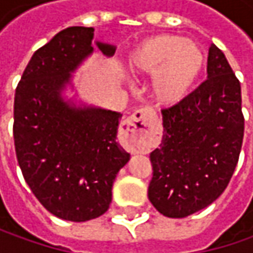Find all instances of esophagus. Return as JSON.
Segmentation results:
<instances>
[{"mask_svg":"<svg viewBox=\"0 0 253 253\" xmlns=\"http://www.w3.org/2000/svg\"><path fill=\"white\" fill-rule=\"evenodd\" d=\"M155 114L151 108L136 110L122 122V132L133 152H143L152 145V124Z\"/></svg>","mask_w":253,"mask_h":253,"instance_id":"obj_1","label":"esophagus"}]
</instances>
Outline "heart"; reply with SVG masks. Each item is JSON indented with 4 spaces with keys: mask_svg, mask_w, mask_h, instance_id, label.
Segmentation results:
<instances>
[{
    "mask_svg": "<svg viewBox=\"0 0 253 253\" xmlns=\"http://www.w3.org/2000/svg\"><path fill=\"white\" fill-rule=\"evenodd\" d=\"M206 63V53L199 44L170 34L143 39L125 57V64L132 74L153 76V98L168 108L181 104L193 92Z\"/></svg>",
    "mask_w": 253,
    "mask_h": 253,
    "instance_id": "1",
    "label": "heart"
}]
</instances>
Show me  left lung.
I'll use <instances>...</instances> for the list:
<instances>
[{
  "label": "left lung",
  "mask_w": 253,
  "mask_h": 253,
  "mask_svg": "<svg viewBox=\"0 0 253 253\" xmlns=\"http://www.w3.org/2000/svg\"><path fill=\"white\" fill-rule=\"evenodd\" d=\"M207 80L162 111L163 138L151 152L148 197L169 218L209 207L228 186L244 139L241 84L225 54L210 46Z\"/></svg>",
  "instance_id": "obj_1"
}]
</instances>
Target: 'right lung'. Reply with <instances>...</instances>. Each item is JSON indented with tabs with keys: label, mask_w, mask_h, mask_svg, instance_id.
<instances>
[{
	"label": "right lung",
	"mask_w": 253,
	"mask_h": 253,
	"mask_svg": "<svg viewBox=\"0 0 253 253\" xmlns=\"http://www.w3.org/2000/svg\"><path fill=\"white\" fill-rule=\"evenodd\" d=\"M117 46L72 26L38 49L16 87L15 151L35 197L57 218L83 222L111 204L112 184L131 155L117 142L121 112L80 98L73 74L94 52Z\"/></svg>",
	"instance_id": "right-lung-1"
}]
</instances>
